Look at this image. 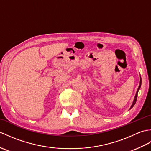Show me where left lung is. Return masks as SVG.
I'll return each mask as SVG.
<instances>
[{"label":"left lung","mask_w":151,"mask_h":151,"mask_svg":"<svg viewBox=\"0 0 151 151\" xmlns=\"http://www.w3.org/2000/svg\"><path fill=\"white\" fill-rule=\"evenodd\" d=\"M141 85H142V78H140V82H139V88H138V89H137V92H136V95H135V97H134V101H133V102H132V106H131L130 109L132 108H133V106H134V104H136V100H137V93H138V91L139 90L140 87H141Z\"/></svg>","instance_id":"8db88e82"}]
</instances>
